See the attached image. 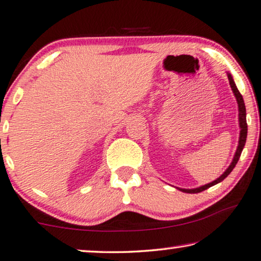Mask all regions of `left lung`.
<instances>
[{
    "label": "left lung",
    "instance_id": "left-lung-1",
    "mask_svg": "<svg viewBox=\"0 0 261 261\" xmlns=\"http://www.w3.org/2000/svg\"><path fill=\"white\" fill-rule=\"evenodd\" d=\"M228 76V80H229V85H231V88L233 90L234 95L237 97V101H238V107H239V124H240V138H239V145H238V148H237V152H236V155H234V159L232 161V164L229 165V167L226 169L224 174H222L220 177H218L217 180L213 181V182L211 184H207L205 186H201L199 188H194V190H181L185 192V193H199V192H202L207 190V188L214 186V185H217L219 182H221L222 180L225 179V177H227L229 173L233 171V168L236 167L238 160H239V158L241 155V152H243L244 149V146L245 143H246V138H247V122H246V108H245V103H244V99H243V95H241L239 90H238L236 84H234L233 79L231 76V74H227Z\"/></svg>",
    "mask_w": 261,
    "mask_h": 261
}]
</instances>
